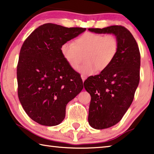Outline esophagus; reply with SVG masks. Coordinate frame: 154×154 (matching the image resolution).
<instances>
[{
  "label": "esophagus",
  "mask_w": 154,
  "mask_h": 154,
  "mask_svg": "<svg viewBox=\"0 0 154 154\" xmlns=\"http://www.w3.org/2000/svg\"><path fill=\"white\" fill-rule=\"evenodd\" d=\"M82 79L83 82H84V81H85V80H86V77L84 76V75H82Z\"/></svg>",
  "instance_id": "obj_1"
}]
</instances>
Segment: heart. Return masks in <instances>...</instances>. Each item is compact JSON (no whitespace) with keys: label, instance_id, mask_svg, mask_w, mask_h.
Returning a JSON list of instances; mask_svg holds the SVG:
<instances>
[{"label":"heart","instance_id":"heart-1","mask_svg":"<svg viewBox=\"0 0 154 154\" xmlns=\"http://www.w3.org/2000/svg\"><path fill=\"white\" fill-rule=\"evenodd\" d=\"M119 41L112 34L86 32L75 40L67 41L61 46V53L68 65L77 69L85 55L86 64L78 68L84 76L106 70L113 62L119 51Z\"/></svg>","mask_w":154,"mask_h":154}]
</instances>
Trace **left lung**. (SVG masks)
<instances>
[{
    "instance_id": "left-lung-1",
    "label": "left lung",
    "mask_w": 154,
    "mask_h": 154,
    "mask_svg": "<svg viewBox=\"0 0 154 154\" xmlns=\"http://www.w3.org/2000/svg\"><path fill=\"white\" fill-rule=\"evenodd\" d=\"M95 33L113 34L119 41V51L113 62L99 75L84 82L91 96L88 123L96 130L109 128L123 118L132 103L140 80V55L130 31L122 26L88 29Z\"/></svg>"
}]
</instances>
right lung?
I'll return each instance as SVG.
<instances>
[{"label": "right lung", "instance_id": "right-lung-1", "mask_svg": "<svg viewBox=\"0 0 154 154\" xmlns=\"http://www.w3.org/2000/svg\"><path fill=\"white\" fill-rule=\"evenodd\" d=\"M86 30L45 24L35 29L22 46L17 66L18 98L36 123L59 125L65 118L67 103L84 88L79 74L66 62L60 48L63 43Z\"/></svg>", "mask_w": 154, "mask_h": 154}]
</instances>
